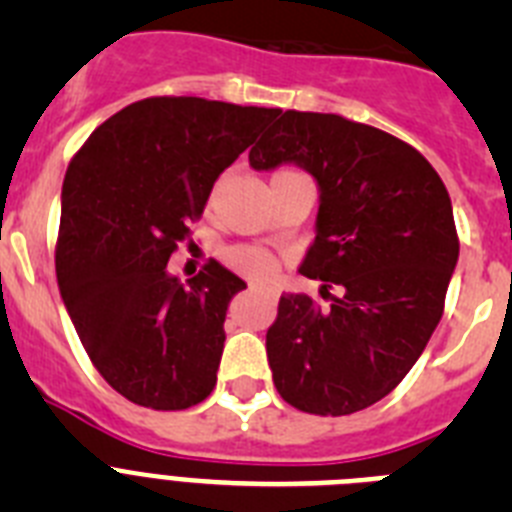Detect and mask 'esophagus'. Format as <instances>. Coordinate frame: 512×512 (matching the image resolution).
Wrapping results in <instances>:
<instances>
[{"mask_svg": "<svg viewBox=\"0 0 512 512\" xmlns=\"http://www.w3.org/2000/svg\"><path fill=\"white\" fill-rule=\"evenodd\" d=\"M248 292H264V289H259V287H256V284H248ZM266 295L274 297V295H271V292H266Z\"/></svg>", "mask_w": 512, "mask_h": 512, "instance_id": "esophagus-1", "label": "esophagus"}]
</instances>
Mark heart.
<instances>
[{
    "label": "heart",
    "mask_w": 512,
    "mask_h": 512,
    "mask_svg": "<svg viewBox=\"0 0 512 512\" xmlns=\"http://www.w3.org/2000/svg\"><path fill=\"white\" fill-rule=\"evenodd\" d=\"M225 264L238 274L264 279L274 271V256L259 246H233L225 251Z\"/></svg>",
    "instance_id": "heart-1"
}]
</instances>
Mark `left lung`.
I'll use <instances>...</instances> for the list:
<instances>
[{"label":"left lung","instance_id":"1","mask_svg":"<svg viewBox=\"0 0 512 512\" xmlns=\"http://www.w3.org/2000/svg\"><path fill=\"white\" fill-rule=\"evenodd\" d=\"M248 161L297 164L320 187L300 271L325 282V305L282 295L266 330L274 387L302 413L369 408L413 369L443 315L459 259L449 192L410 143L325 112H282Z\"/></svg>","mask_w":512,"mask_h":512}]
</instances>
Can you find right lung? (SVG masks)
I'll return each instance as SVG.
<instances>
[{"instance_id": "add662e5", "label": "right lung", "mask_w": 512, "mask_h": 512, "mask_svg": "<svg viewBox=\"0 0 512 512\" xmlns=\"http://www.w3.org/2000/svg\"><path fill=\"white\" fill-rule=\"evenodd\" d=\"M279 110L148 97L104 120L71 158L56 277L79 341L140 408L187 410L215 390L225 310L246 282L207 261L189 287L166 274L212 184Z\"/></svg>"}]
</instances>
